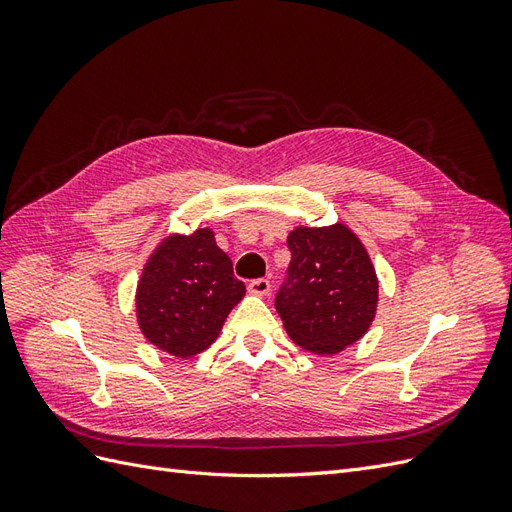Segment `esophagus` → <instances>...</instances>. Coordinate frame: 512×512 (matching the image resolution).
I'll use <instances>...</instances> for the list:
<instances>
[{
  "label": "esophagus",
  "mask_w": 512,
  "mask_h": 512,
  "mask_svg": "<svg viewBox=\"0 0 512 512\" xmlns=\"http://www.w3.org/2000/svg\"><path fill=\"white\" fill-rule=\"evenodd\" d=\"M252 294H258V297H267L269 290H271V282L265 280V277H258V280H252L250 286H247Z\"/></svg>",
  "instance_id": "34e87169"
}]
</instances>
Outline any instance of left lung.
Masks as SVG:
<instances>
[{"label":"left lung","instance_id":"1","mask_svg":"<svg viewBox=\"0 0 512 512\" xmlns=\"http://www.w3.org/2000/svg\"><path fill=\"white\" fill-rule=\"evenodd\" d=\"M288 250L275 309L292 342L322 356L359 342L378 307V277L361 239L346 224L299 226Z\"/></svg>","mask_w":512,"mask_h":512}]
</instances>
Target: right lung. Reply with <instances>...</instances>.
Instances as JSON below:
<instances>
[{
  "label": "right lung",
  "instance_id": "obj_1",
  "mask_svg": "<svg viewBox=\"0 0 512 512\" xmlns=\"http://www.w3.org/2000/svg\"><path fill=\"white\" fill-rule=\"evenodd\" d=\"M245 294L211 228L170 235L153 250L136 286V318L147 342L190 359L218 339Z\"/></svg>",
  "mask_w": 512,
  "mask_h": 512
}]
</instances>
